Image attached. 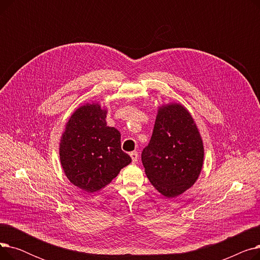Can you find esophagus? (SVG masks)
<instances>
[{
	"mask_svg": "<svg viewBox=\"0 0 260 260\" xmlns=\"http://www.w3.org/2000/svg\"><path fill=\"white\" fill-rule=\"evenodd\" d=\"M131 158H132V160H133V162L135 163V162H137L138 161V153L137 152H132L131 154Z\"/></svg>",
	"mask_w": 260,
	"mask_h": 260,
	"instance_id": "obj_1",
	"label": "esophagus"
}]
</instances>
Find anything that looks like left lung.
I'll list each match as a JSON object with an SVG mask.
<instances>
[{
  "label": "left lung",
  "instance_id": "obj_1",
  "mask_svg": "<svg viewBox=\"0 0 260 260\" xmlns=\"http://www.w3.org/2000/svg\"><path fill=\"white\" fill-rule=\"evenodd\" d=\"M204 148L196 123L179 103L162 105L141 160L148 180L167 198L179 196L198 179Z\"/></svg>",
  "mask_w": 260,
  "mask_h": 260
}]
</instances>
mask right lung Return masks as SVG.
Wrapping results in <instances>:
<instances>
[{"label": "right lung", "mask_w": 260, "mask_h": 260, "mask_svg": "<svg viewBox=\"0 0 260 260\" xmlns=\"http://www.w3.org/2000/svg\"><path fill=\"white\" fill-rule=\"evenodd\" d=\"M99 103L80 106L66 123L60 141L63 171L74 185L93 193L111 183L132 158L121 149V135L106 124Z\"/></svg>", "instance_id": "obj_1"}]
</instances>
